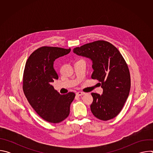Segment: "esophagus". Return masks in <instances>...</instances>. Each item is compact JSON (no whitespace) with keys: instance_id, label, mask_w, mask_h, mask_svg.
Segmentation results:
<instances>
[{"instance_id":"34e87169","label":"esophagus","mask_w":153,"mask_h":153,"mask_svg":"<svg viewBox=\"0 0 153 153\" xmlns=\"http://www.w3.org/2000/svg\"><path fill=\"white\" fill-rule=\"evenodd\" d=\"M85 93H83V92H81V91H79L77 93H76V95L78 96H83L84 95Z\"/></svg>"}]
</instances>
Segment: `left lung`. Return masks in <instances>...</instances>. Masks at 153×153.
<instances>
[{
	"label": "left lung",
	"mask_w": 153,
	"mask_h": 153,
	"mask_svg": "<svg viewBox=\"0 0 153 153\" xmlns=\"http://www.w3.org/2000/svg\"><path fill=\"white\" fill-rule=\"evenodd\" d=\"M78 56L90 59L93 79L101 82L103 94L92 93L93 115L102 120L116 117L129 96L131 79L128 65L119 51L110 42L97 40L74 48Z\"/></svg>",
	"instance_id": "8db88e82"
}]
</instances>
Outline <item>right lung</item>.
<instances>
[{"instance_id": "add662e5", "label": "right lung", "mask_w": 153, "mask_h": 153, "mask_svg": "<svg viewBox=\"0 0 153 153\" xmlns=\"http://www.w3.org/2000/svg\"><path fill=\"white\" fill-rule=\"evenodd\" d=\"M71 49L42 47L28 59L24 72L23 90L32 108L45 120L57 123L66 119L75 93L60 94L51 85L59 77L54 69V60L68 54Z\"/></svg>"}]
</instances>
